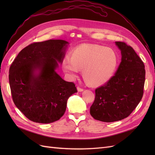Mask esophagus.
Segmentation results:
<instances>
[{
	"instance_id": "obj_1",
	"label": "esophagus",
	"mask_w": 155,
	"mask_h": 155,
	"mask_svg": "<svg viewBox=\"0 0 155 155\" xmlns=\"http://www.w3.org/2000/svg\"><path fill=\"white\" fill-rule=\"evenodd\" d=\"M78 91H79V92H82V91H83V90L84 89L83 88H81V87H78Z\"/></svg>"
}]
</instances>
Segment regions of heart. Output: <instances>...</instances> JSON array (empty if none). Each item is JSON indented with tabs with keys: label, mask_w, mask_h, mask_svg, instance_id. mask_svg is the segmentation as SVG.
<instances>
[{
	"label": "heart",
	"mask_w": 155,
	"mask_h": 155,
	"mask_svg": "<svg viewBox=\"0 0 155 155\" xmlns=\"http://www.w3.org/2000/svg\"><path fill=\"white\" fill-rule=\"evenodd\" d=\"M118 55L111 48L97 45H83L75 49L72 58L64 57L63 68L70 77L77 76L83 70L86 81L93 85H100L113 76L118 67Z\"/></svg>",
	"instance_id": "obj_1"
}]
</instances>
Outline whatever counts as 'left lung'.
<instances>
[{
    "label": "left lung",
    "instance_id": "1",
    "mask_svg": "<svg viewBox=\"0 0 155 155\" xmlns=\"http://www.w3.org/2000/svg\"><path fill=\"white\" fill-rule=\"evenodd\" d=\"M121 61L109 81L95 91L91 115L97 120L113 122L128 117L141 101L145 83L143 62L134 49L124 42H115Z\"/></svg>",
    "mask_w": 155,
    "mask_h": 155
}]
</instances>
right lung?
<instances>
[{
	"label": "right lung",
	"mask_w": 155,
	"mask_h": 155,
	"mask_svg": "<svg viewBox=\"0 0 155 155\" xmlns=\"http://www.w3.org/2000/svg\"><path fill=\"white\" fill-rule=\"evenodd\" d=\"M68 44L61 39L34 43L23 48L11 64L9 82L13 101L32 121L59 120L68 97L78 92L73 82L64 81L55 72Z\"/></svg>",
	"instance_id": "1"
}]
</instances>
